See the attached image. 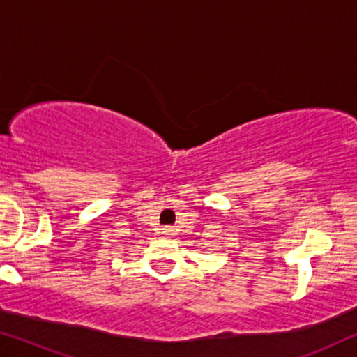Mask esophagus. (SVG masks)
<instances>
[{"label": "esophagus", "instance_id": "esophagus-1", "mask_svg": "<svg viewBox=\"0 0 357 357\" xmlns=\"http://www.w3.org/2000/svg\"><path fill=\"white\" fill-rule=\"evenodd\" d=\"M162 234H164V236H174V229L165 227V229H162Z\"/></svg>", "mask_w": 357, "mask_h": 357}]
</instances>
